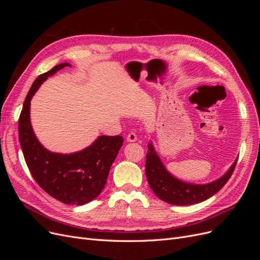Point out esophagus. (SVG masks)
I'll use <instances>...</instances> for the list:
<instances>
[{"instance_id": "obj_1", "label": "esophagus", "mask_w": 260, "mask_h": 260, "mask_svg": "<svg viewBox=\"0 0 260 260\" xmlns=\"http://www.w3.org/2000/svg\"><path fill=\"white\" fill-rule=\"evenodd\" d=\"M138 140V137L135 132H131L127 136V141L128 142H135V141Z\"/></svg>"}]
</instances>
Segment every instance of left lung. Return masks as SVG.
I'll list each match as a JSON object with an SVG mask.
<instances>
[{
	"mask_svg": "<svg viewBox=\"0 0 260 260\" xmlns=\"http://www.w3.org/2000/svg\"><path fill=\"white\" fill-rule=\"evenodd\" d=\"M238 159L220 179L208 184H191L172 177L164 167L152 144L148 145L145 161V174L153 192L161 201L178 206H187L206 201L215 195L229 181L237 166Z\"/></svg>",
	"mask_w": 260,
	"mask_h": 260,
	"instance_id": "8db88e82",
	"label": "left lung"
}]
</instances>
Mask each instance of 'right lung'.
Listing matches in <instances>:
<instances>
[{"label":"right lung","mask_w":260,"mask_h":260,"mask_svg":"<svg viewBox=\"0 0 260 260\" xmlns=\"http://www.w3.org/2000/svg\"><path fill=\"white\" fill-rule=\"evenodd\" d=\"M67 66L62 62L34 81L18 119V136L30 174L42 190L67 205L80 206L98 198L104 188L123 139L101 136L91 146L69 155L52 153L37 140L30 123V100L48 77Z\"/></svg>","instance_id":"1"}]
</instances>
